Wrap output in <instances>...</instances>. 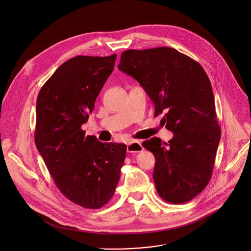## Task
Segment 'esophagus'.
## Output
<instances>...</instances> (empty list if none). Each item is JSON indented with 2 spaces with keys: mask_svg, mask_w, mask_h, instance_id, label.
Listing matches in <instances>:
<instances>
[{
  "mask_svg": "<svg viewBox=\"0 0 251 251\" xmlns=\"http://www.w3.org/2000/svg\"><path fill=\"white\" fill-rule=\"evenodd\" d=\"M126 150L128 153H138L143 151V146L141 145L140 141H130L127 143Z\"/></svg>",
  "mask_w": 251,
  "mask_h": 251,
  "instance_id": "34e87169",
  "label": "esophagus"
}]
</instances>
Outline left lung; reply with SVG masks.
I'll return each mask as SVG.
<instances>
[{"instance_id": "8db88e82", "label": "left lung", "mask_w": 251, "mask_h": 251, "mask_svg": "<svg viewBox=\"0 0 251 251\" xmlns=\"http://www.w3.org/2000/svg\"><path fill=\"white\" fill-rule=\"evenodd\" d=\"M118 68L144 88L155 116L164 114L162 121L173 132L168 143L158 137L142 143L155 156L158 194L170 203L191 201L210 180L221 136L206 73L191 57L166 47L126 50Z\"/></svg>"}]
</instances>
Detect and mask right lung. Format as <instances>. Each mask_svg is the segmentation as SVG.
<instances>
[{
  "label": "right lung",
  "mask_w": 251,
  "mask_h": 251,
  "mask_svg": "<svg viewBox=\"0 0 251 251\" xmlns=\"http://www.w3.org/2000/svg\"><path fill=\"white\" fill-rule=\"evenodd\" d=\"M116 58L117 54L69 59L37 98L36 147L59 191L85 208L97 209L110 201L126 159V144L102 143L82 129Z\"/></svg>",
  "instance_id": "1"
}]
</instances>
